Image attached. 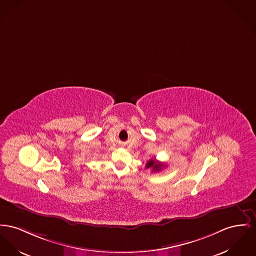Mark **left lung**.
Segmentation results:
<instances>
[{"instance_id": "obj_1", "label": "left lung", "mask_w": 256, "mask_h": 256, "mask_svg": "<svg viewBox=\"0 0 256 256\" xmlns=\"http://www.w3.org/2000/svg\"><path fill=\"white\" fill-rule=\"evenodd\" d=\"M163 167H164V164H163V163L156 162V160H154V159H150V161H148V163H146V169L152 168L154 172H159Z\"/></svg>"}]
</instances>
